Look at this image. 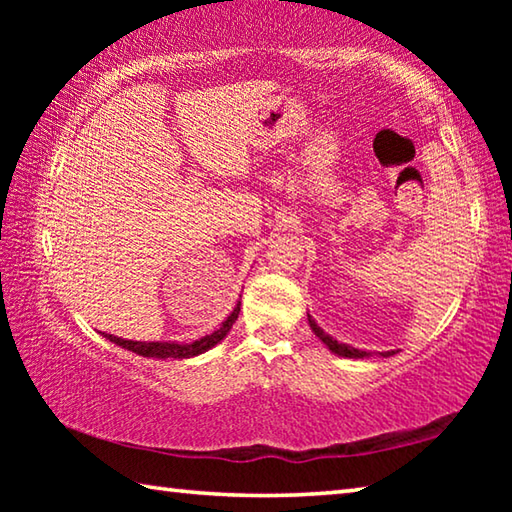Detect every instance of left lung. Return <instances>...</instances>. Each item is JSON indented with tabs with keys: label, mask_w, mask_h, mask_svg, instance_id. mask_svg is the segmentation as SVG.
Returning a JSON list of instances; mask_svg holds the SVG:
<instances>
[{
	"label": "left lung",
	"mask_w": 512,
	"mask_h": 512,
	"mask_svg": "<svg viewBox=\"0 0 512 512\" xmlns=\"http://www.w3.org/2000/svg\"><path fill=\"white\" fill-rule=\"evenodd\" d=\"M309 327L314 329V334L318 336L320 341H323L329 350H332L334 354H339V357H348V359H363V357H368V352H363V350H357V348H352V345H348V343H339L336 339H332V336L329 334H325L323 329H320L318 325H316V320L309 316ZM384 354V357H391V354H395V352H381Z\"/></svg>",
	"instance_id": "obj_1"
}]
</instances>
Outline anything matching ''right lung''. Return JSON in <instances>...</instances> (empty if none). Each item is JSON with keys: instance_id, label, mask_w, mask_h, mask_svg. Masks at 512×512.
I'll use <instances>...</instances> for the list:
<instances>
[{"instance_id": "add662e5", "label": "right lung", "mask_w": 512, "mask_h": 512, "mask_svg": "<svg viewBox=\"0 0 512 512\" xmlns=\"http://www.w3.org/2000/svg\"><path fill=\"white\" fill-rule=\"evenodd\" d=\"M239 309H241V302H237V307L232 309V314L223 320V325L219 329H214V332L201 336L198 341L192 343H176V341H128V339H121V336H112V334H103L108 341H112L119 348H126L135 354H140V357H155V359H189V357H196V354H203L210 348H214L216 343H221L225 339V334L232 329V323H235L237 316H239Z\"/></svg>"}]
</instances>
